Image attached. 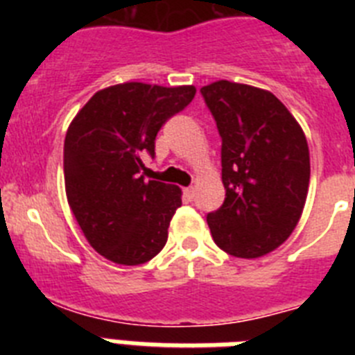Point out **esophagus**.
Here are the masks:
<instances>
[{"label":"esophagus","instance_id":"34e87169","mask_svg":"<svg viewBox=\"0 0 355 355\" xmlns=\"http://www.w3.org/2000/svg\"><path fill=\"white\" fill-rule=\"evenodd\" d=\"M184 196H187V199H193V196H196V188L193 187L184 188Z\"/></svg>","mask_w":355,"mask_h":355}]
</instances>
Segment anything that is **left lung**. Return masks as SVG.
<instances>
[{
	"label": "left lung",
	"mask_w": 355,
	"mask_h": 355,
	"mask_svg": "<svg viewBox=\"0 0 355 355\" xmlns=\"http://www.w3.org/2000/svg\"><path fill=\"white\" fill-rule=\"evenodd\" d=\"M222 137L225 200L208 215L215 243L256 259L283 245L299 224L309 188L306 135L277 97L218 80L200 89Z\"/></svg>",
	"instance_id": "1"
}]
</instances>
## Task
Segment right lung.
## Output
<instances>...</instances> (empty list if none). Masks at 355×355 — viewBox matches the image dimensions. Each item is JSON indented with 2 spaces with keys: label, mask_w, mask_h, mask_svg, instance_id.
Wrapping results in <instances>:
<instances>
[{
  "label": "right lung",
  "mask_w": 355,
  "mask_h": 355,
  "mask_svg": "<svg viewBox=\"0 0 355 355\" xmlns=\"http://www.w3.org/2000/svg\"><path fill=\"white\" fill-rule=\"evenodd\" d=\"M193 85L126 81L97 90L69 124L64 142L65 193L92 249L135 266L165 247L181 206V188L142 175L159 128L196 96Z\"/></svg>",
  "instance_id": "add662e5"
}]
</instances>
